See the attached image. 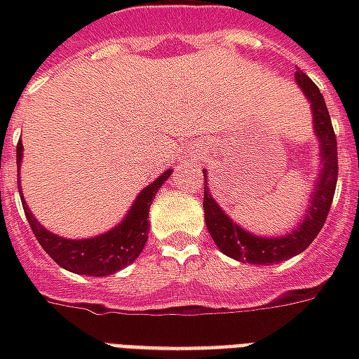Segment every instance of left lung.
Wrapping results in <instances>:
<instances>
[{
    "label": "left lung",
    "instance_id": "left-lung-1",
    "mask_svg": "<svg viewBox=\"0 0 359 359\" xmlns=\"http://www.w3.org/2000/svg\"><path fill=\"white\" fill-rule=\"evenodd\" d=\"M296 82L300 84L304 94L308 95V100L311 102L313 123H316L313 126L321 142V163H323L304 223L278 238L254 236L238 225H234L233 221L226 217L225 211L219 208L217 202L208 192V187H205L208 180L203 184V211H205V225H208L211 238L225 256L238 259L242 264L273 265L300 254L316 241L317 234L321 233L327 215L331 211L332 196L337 188V179H339V151H337V136L332 130L331 115L325 105L323 94L319 92L317 84L308 74L298 71Z\"/></svg>",
    "mask_w": 359,
    "mask_h": 359
}]
</instances>
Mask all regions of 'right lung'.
<instances>
[{
    "label": "right lung",
    "mask_w": 359,
    "mask_h": 359,
    "mask_svg": "<svg viewBox=\"0 0 359 359\" xmlns=\"http://www.w3.org/2000/svg\"><path fill=\"white\" fill-rule=\"evenodd\" d=\"M20 157H22V144L19 140L17 165H20ZM169 175L171 171H165L159 179L142 190L121 225L115 226L109 233L100 234L95 238H86V241H69V238H61L57 234H51L36 221L22 196H20V202H22V210L27 213V221L34 233L36 241L40 242V246L55 264L79 275L105 277L115 271L125 269L126 265H130L140 256L148 241L149 205Z\"/></svg>",
    "instance_id": "obj_1"
}]
</instances>
